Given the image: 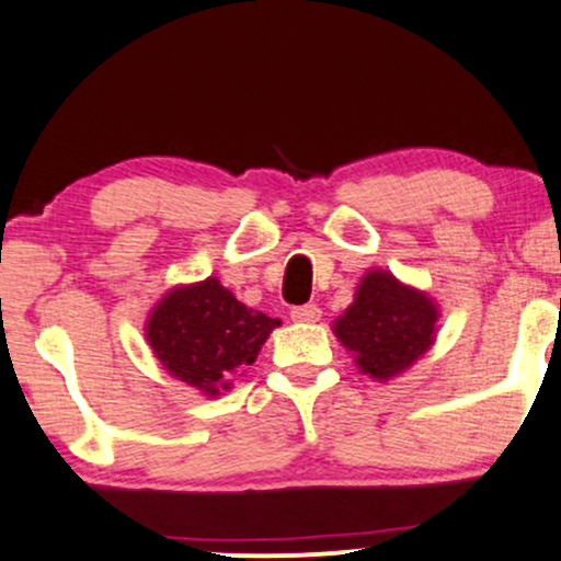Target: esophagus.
Listing matches in <instances>:
<instances>
[{"instance_id":"esophagus-1","label":"esophagus","mask_w":561,"mask_h":561,"mask_svg":"<svg viewBox=\"0 0 561 561\" xmlns=\"http://www.w3.org/2000/svg\"><path fill=\"white\" fill-rule=\"evenodd\" d=\"M322 317V309L317 304H301V307L291 309L294 322H317Z\"/></svg>"}]
</instances>
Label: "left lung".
I'll use <instances>...</instances> for the list:
<instances>
[{
    "label": "left lung",
    "mask_w": 561,
    "mask_h": 561,
    "mask_svg": "<svg viewBox=\"0 0 561 561\" xmlns=\"http://www.w3.org/2000/svg\"><path fill=\"white\" fill-rule=\"evenodd\" d=\"M437 322V304L424 291L405 286L387 270H369L354 304L333 322V333L354 351L358 371L387 382L432 348Z\"/></svg>",
    "instance_id": "obj_1"
}]
</instances>
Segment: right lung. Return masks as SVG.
Segmentation results:
<instances>
[{"label":"right lung","mask_w":561,"mask_h":561,"mask_svg":"<svg viewBox=\"0 0 561 561\" xmlns=\"http://www.w3.org/2000/svg\"><path fill=\"white\" fill-rule=\"evenodd\" d=\"M278 324L241 304L218 278H205L171 288L145 322V337L171 377L216 398L254 364Z\"/></svg>","instance_id":"obj_1"}]
</instances>
